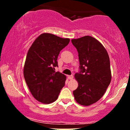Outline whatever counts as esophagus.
Listing matches in <instances>:
<instances>
[{"label": "esophagus", "instance_id": "esophagus-1", "mask_svg": "<svg viewBox=\"0 0 130 130\" xmlns=\"http://www.w3.org/2000/svg\"><path fill=\"white\" fill-rule=\"evenodd\" d=\"M68 78L70 80L73 79V75H70V76H68Z\"/></svg>", "mask_w": 130, "mask_h": 130}]
</instances>
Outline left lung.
<instances>
[{
    "label": "left lung",
    "mask_w": 130,
    "mask_h": 130,
    "mask_svg": "<svg viewBox=\"0 0 130 130\" xmlns=\"http://www.w3.org/2000/svg\"><path fill=\"white\" fill-rule=\"evenodd\" d=\"M78 52L80 71L74 74L78 87L73 91L77 103L90 106L103 96L111 80L109 57L96 38L84 36L72 39Z\"/></svg>",
    "instance_id": "1"
}]
</instances>
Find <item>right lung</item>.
Segmentation results:
<instances>
[{
    "label": "right lung",
    "instance_id": "right-lung-1",
    "mask_svg": "<svg viewBox=\"0 0 130 130\" xmlns=\"http://www.w3.org/2000/svg\"><path fill=\"white\" fill-rule=\"evenodd\" d=\"M70 42L51 34L44 33L35 39L28 51L24 76L31 93L37 101L50 104L57 99L65 86L66 76L56 72L60 51Z\"/></svg>",
    "mask_w": 130,
    "mask_h": 130
}]
</instances>
